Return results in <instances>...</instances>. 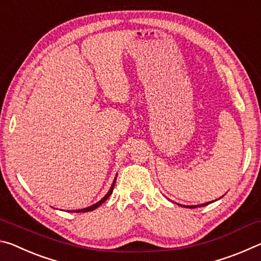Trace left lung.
<instances>
[{
    "instance_id": "obj_1",
    "label": "left lung",
    "mask_w": 261,
    "mask_h": 261,
    "mask_svg": "<svg viewBox=\"0 0 261 261\" xmlns=\"http://www.w3.org/2000/svg\"><path fill=\"white\" fill-rule=\"evenodd\" d=\"M212 201H210V202H205V204H201V205H197V206H184V205H180V206H183V207H190V208H197V207H201V206H206V205H208V204H211ZM179 205V204H178Z\"/></svg>"
}]
</instances>
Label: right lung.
Wrapping results in <instances>:
<instances>
[{
	"label": "right lung",
	"instance_id": "add662e5",
	"mask_svg": "<svg viewBox=\"0 0 261 261\" xmlns=\"http://www.w3.org/2000/svg\"><path fill=\"white\" fill-rule=\"evenodd\" d=\"M115 182H116V177H115L114 182H113V184H112V187H110V190H109V191H108V193L106 194V196H105V197L102 198V199H101L100 201L95 202L94 205H92V206H90V207H86V208H83V210H77V211H72V212H76V213H82V212H91V211H94L95 208H98V207H99L101 204H103V202L108 199L110 194L113 193V190H114V187H115Z\"/></svg>",
	"mask_w": 261,
	"mask_h": 261
}]
</instances>
